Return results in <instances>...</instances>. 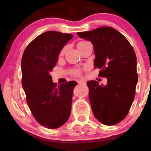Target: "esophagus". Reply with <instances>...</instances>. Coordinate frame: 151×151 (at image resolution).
<instances>
[{"label":"esophagus","instance_id":"obj_1","mask_svg":"<svg viewBox=\"0 0 151 151\" xmlns=\"http://www.w3.org/2000/svg\"><path fill=\"white\" fill-rule=\"evenodd\" d=\"M78 83L79 84V85H86V83L85 81H78Z\"/></svg>","mask_w":151,"mask_h":151}]
</instances>
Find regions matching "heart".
I'll list each match as a JSON object with an SVG mask.
<instances>
[{
	"instance_id": "heart-1",
	"label": "heart",
	"mask_w": 151,
	"mask_h": 151,
	"mask_svg": "<svg viewBox=\"0 0 151 151\" xmlns=\"http://www.w3.org/2000/svg\"><path fill=\"white\" fill-rule=\"evenodd\" d=\"M85 42H86V41H82V42H78V45H77V47H78V46L81 45L85 44ZM65 49H66L65 48H63V49H62V50H61L60 54H63V53L65 52ZM74 74H75V75H80V74H81V70H74Z\"/></svg>"
}]
</instances>
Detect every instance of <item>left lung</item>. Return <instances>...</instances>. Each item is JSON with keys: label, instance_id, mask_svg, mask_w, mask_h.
Returning a JSON list of instances; mask_svg holds the SVG:
<instances>
[{"label": "left lung", "instance_id": "obj_1", "mask_svg": "<svg viewBox=\"0 0 151 151\" xmlns=\"http://www.w3.org/2000/svg\"><path fill=\"white\" fill-rule=\"evenodd\" d=\"M93 45L94 66L106 85L87 82L89 100L94 116L106 125H114L127 115L133 102L138 81L137 57L133 48L121 32L110 27L77 32Z\"/></svg>", "mask_w": 151, "mask_h": 151}]
</instances>
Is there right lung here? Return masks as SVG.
Returning <instances> with one entry per match:
<instances>
[{
    "instance_id": "1",
    "label": "right lung",
    "mask_w": 151,
    "mask_h": 151,
    "mask_svg": "<svg viewBox=\"0 0 151 151\" xmlns=\"http://www.w3.org/2000/svg\"><path fill=\"white\" fill-rule=\"evenodd\" d=\"M73 37L57 31L45 32L27 46L22 57V85L27 104L37 122L48 129L63 126L70 114L77 83L72 81L57 86L50 73L61 50Z\"/></svg>"
}]
</instances>
